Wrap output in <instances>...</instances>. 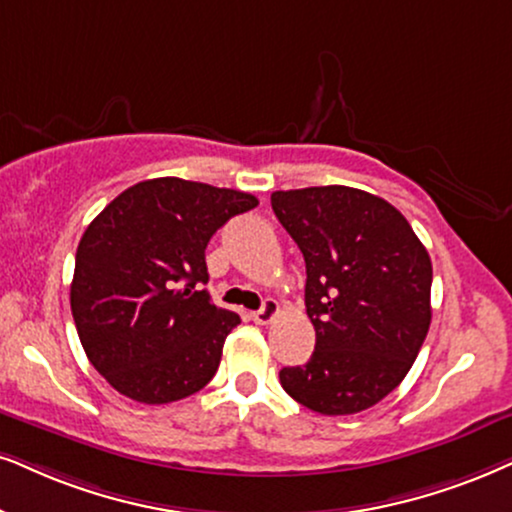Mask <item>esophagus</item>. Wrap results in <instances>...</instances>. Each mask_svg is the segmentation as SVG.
Returning <instances> with one entry per match:
<instances>
[{
  "instance_id": "esophagus-1",
  "label": "esophagus",
  "mask_w": 512,
  "mask_h": 512,
  "mask_svg": "<svg viewBox=\"0 0 512 512\" xmlns=\"http://www.w3.org/2000/svg\"><path fill=\"white\" fill-rule=\"evenodd\" d=\"M278 316V302L276 300H264V304L257 312H252V321L260 323V326H267Z\"/></svg>"
}]
</instances>
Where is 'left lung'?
Returning a JSON list of instances; mask_svg holds the SVG:
<instances>
[{"instance_id":"8db88e82","label":"left lung","mask_w":512,"mask_h":512,"mask_svg":"<svg viewBox=\"0 0 512 512\" xmlns=\"http://www.w3.org/2000/svg\"><path fill=\"white\" fill-rule=\"evenodd\" d=\"M271 208L302 250L316 331L312 359L278 373L283 390L323 416L371 409L428 335V250L394 205L349 186L274 191Z\"/></svg>"}]
</instances>
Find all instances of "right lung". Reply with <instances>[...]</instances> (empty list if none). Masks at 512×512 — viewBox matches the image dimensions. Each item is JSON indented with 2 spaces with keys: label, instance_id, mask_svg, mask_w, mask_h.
Returning a JSON list of instances; mask_svg holds the SVG:
<instances>
[{
  "label": "right lung",
  "instance_id": "obj_1",
  "mask_svg": "<svg viewBox=\"0 0 512 512\" xmlns=\"http://www.w3.org/2000/svg\"><path fill=\"white\" fill-rule=\"evenodd\" d=\"M250 193L160 177L129 186L77 245L70 309L87 359L141 404L196 394L241 316L212 304L205 248Z\"/></svg>",
  "mask_w": 512,
  "mask_h": 512
}]
</instances>
